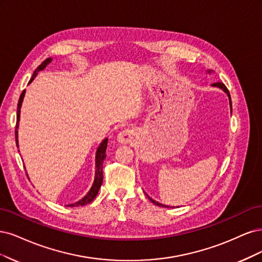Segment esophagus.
<instances>
[{
    "label": "esophagus",
    "instance_id": "esophagus-1",
    "mask_svg": "<svg viewBox=\"0 0 262 262\" xmlns=\"http://www.w3.org/2000/svg\"><path fill=\"white\" fill-rule=\"evenodd\" d=\"M133 139V132L129 129H125L122 133L119 134V136H117V140L121 143H128L130 142Z\"/></svg>",
    "mask_w": 262,
    "mask_h": 262
}]
</instances>
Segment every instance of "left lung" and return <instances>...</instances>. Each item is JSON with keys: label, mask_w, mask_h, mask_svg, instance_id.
Masks as SVG:
<instances>
[{"label": "left lung", "mask_w": 262, "mask_h": 262, "mask_svg": "<svg viewBox=\"0 0 262 262\" xmlns=\"http://www.w3.org/2000/svg\"><path fill=\"white\" fill-rule=\"evenodd\" d=\"M211 71H208V73H210ZM212 86L213 87H217V88H220V89H222L225 94L227 95V97H229V100H230V106H231V110H232V101H231V96H230V92H229V90H227V88L225 87V85L224 83H222V82H215V83H212ZM148 198L151 200V202H154L155 205H157V206H160V207H166L165 205H162V204H159L158 201H156V200H154V199H151L149 196H148Z\"/></svg>", "instance_id": "left-lung-1"}]
</instances>
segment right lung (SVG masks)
I'll return each instance as SVG.
<instances>
[{
	"instance_id": "right-lung-1",
	"label": "right lung",
	"mask_w": 262,
	"mask_h": 262,
	"mask_svg": "<svg viewBox=\"0 0 262 262\" xmlns=\"http://www.w3.org/2000/svg\"><path fill=\"white\" fill-rule=\"evenodd\" d=\"M52 58L49 57L47 58L46 61L42 62L38 67L37 70L33 72L32 74V77L30 78L29 82L30 83L33 79H35L36 76L38 75V73L42 70L46 69V66L51 63ZM25 92L26 91H23L21 95L19 97V100H18V104H17V121H16V130H15V138H16V146L18 147V125H19V117H20V107H21V103H23V100H24V97H25ZM106 147H107V138H105L102 142L100 143V146L98 147L97 149V154H96V175H95V182L94 184H92V186L90 188V190L88 191L87 195L83 197L82 199H80L79 201L75 202V204H71V205H67V207H79V206H85V205H88L90 204V202L94 200L96 198V196L98 195V191L101 187V185H102V182H103V172H102V166H103V160L106 158V155H105V150H106ZM28 176V175H27Z\"/></svg>"
}]
</instances>
